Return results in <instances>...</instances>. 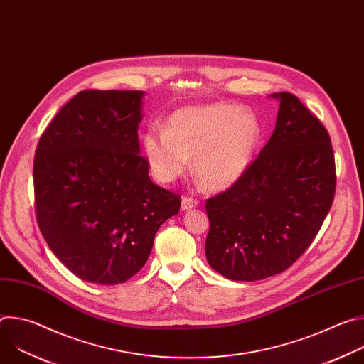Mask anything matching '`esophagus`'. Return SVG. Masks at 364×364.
<instances>
[{"label": "esophagus", "mask_w": 364, "mask_h": 364, "mask_svg": "<svg viewBox=\"0 0 364 364\" xmlns=\"http://www.w3.org/2000/svg\"><path fill=\"white\" fill-rule=\"evenodd\" d=\"M198 204V200L197 198H193V197H188V196H184L181 198V209L183 210H187V209H191V207H196Z\"/></svg>", "instance_id": "1"}]
</instances>
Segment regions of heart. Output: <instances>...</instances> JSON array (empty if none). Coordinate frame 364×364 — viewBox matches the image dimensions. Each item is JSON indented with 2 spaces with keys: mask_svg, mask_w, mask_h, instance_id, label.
Returning a JSON list of instances; mask_svg holds the SVG:
<instances>
[{
  "mask_svg": "<svg viewBox=\"0 0 364 364\" xmlns=\"http://www.w3.org/2000/svg\"><path fill=\"white\" fill-rule=\"evenodd\" d=\"M262 139V125L250 109L235 103H209L176 111L167 128L154 125L142 138L152 176L171 183L190 168L212 190L236 184L250 167Z\"/></svg>",
  "mask_w": 364,
  "mask_h": 364,
  "instance_id": "b5f03b06",
  "label": "heart"
}]
</instances>
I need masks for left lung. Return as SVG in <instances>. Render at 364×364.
<instances>
[{
	"label": "left lung",
	"instance_id": "left-lung-1",
	"mask_svg": "<svg viewBox=\"0 0 364 364\" xmlns=\"http://www.w3.org/2000/svg\"><path fill=\"white\" fill-rule=\"evenodd\" d=\"M272 136L245 176L205 201L209 265L232 281H259L288 269L327 218L336 193L331 139L288 92Z\"/></svg>",
	"mask_w": 364,
	"mask_h": 364
}]
</instances>
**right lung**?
<instances>
[{
  "label": "right lung",
  "instance_id": "add662e5",
  "mask_svg": "<svg viewBox=\"0 0 364 364\" xmlns=\"http://www.w3.org/2000/svg\"><path fill=\"white\" fill-rule=\"evenodd\" d=\"M142 97L141 90H82L36 149L40 232L59 261L87 282L132 278L160 226L180 210V196L151 181L139 154Z\"/></svg>",
  "mask_w": 364,
  "mask_h": 364
}]
</instances>
